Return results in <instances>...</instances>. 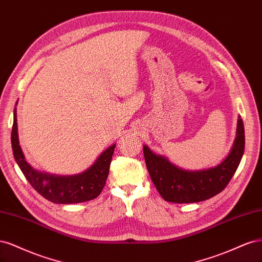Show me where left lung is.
<instances>
[{"label": "left lung", "mask_w": 262, "mask_h": 262, "mask_svg": "<svg viewBox=\"0 0 262 262\" xmlns=\"http://www.w3.org/2000/svg\"><path fill=\"white\" fill-rule=\"evenodd\" d=\"M245 149V130L241 116L237 120L233 147L223 161L200 171H187L143 146V156L149 175L162 198L175 204L204 201L221 192L229 184L241 163Z\"/></svg>", "instance_id": "left-lung-1"}]
</instances>
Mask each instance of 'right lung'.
Instances as JSON below:
<instances>
[{
	"label": "right lung",
	"mask_w": 262,
	"mask_h": 262,
	"mask_svg": "<svg viewBox=\"0 0 262 262\" xmlns=\"http://www.w3.org/2000/svg\"><path fill=\"white\" fill-rule=\"evenodd\" d=\"M115 146L114 143L105 149L94 164L79 174L60 176L39 172L25 159L18 140L16 108L14 110V123L12 128L14 158L31 186L42 197L54 204H78V202H85L97 198L105 185Z\"/></svg>",
	"instance_id": "add662e5"
}]
</instances>
